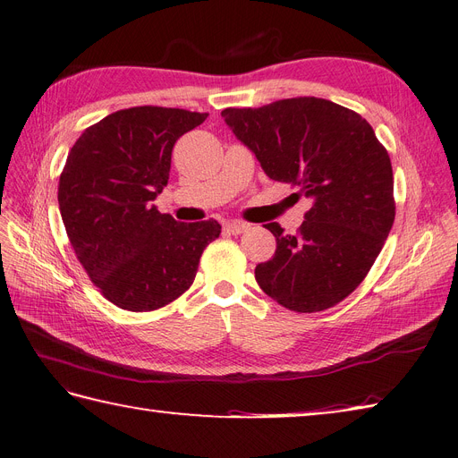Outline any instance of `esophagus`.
Listing matches in <instances>:
<instances>
[{"label": "esophagus", "mask_w": 458, "mask_h": 458, "mask_svg": "<svg viewBox=\"0 0 458 458\" xmlns=\"http://www.w3.org/2000/svg\"><path fill=\"white\" fill-rule=\"evenodd\" d=\"M225 230H226L228 233L237 235V233L247 232V230H249V225H245V223H242V221H228V223L225 225Z\"/></svg>", "instance_id": "esophagus-1"}]
</instances>
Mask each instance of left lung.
<instances>
[{
	"mask_svg": "<svg viewBox=\"0 0 458 458\" xmlns=\"http://www.w3.org/2000/svg\"><path fill=\"white\" fill-rule=\"evenodd\" d=\"M225 123L267 177L297 187L312 202L295 235L278 223L271 260L256 283L276 303L318 312L361 284L394 221L393 170L386 148L360 114L316 97L260 108H226Z\"/></svg>",
	"mask_w": 458,
	"mask_h": 458,
	"instance_id": "8db88e82",
	"label": "left lung"
}]
</instances>
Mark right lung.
<instances>
[{"mask_svg": "<svg viewBox=\"0 0 458 458\" xmlns=\"http://www.w3.org/2000/svg\"><path fill=\"white\" fill-rule=\"evenodd\" d=\"M208 114L134 106L91 125L69 151L57 202L69 242L93 284L119 309L148 312L194 281L216 221L177 223L151 204L168 185L177 138Z\"/></svg>", "mask_w": 458, "mask_h": 458, "instance_id": "right-lung-1", "label": "right lung"}]
</instances>
